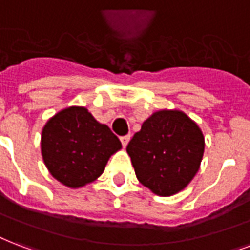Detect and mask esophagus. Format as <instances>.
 Listing matches in <instances>:
<instances>
[{
	"label": "esophagus",
	"mask_w": 250,
	"mask_h": 250,
	"mask_svg": "<svg viewBox=\"0 0 250 250\" xmlns=\"http://www.w3.org/2000/svg\"><path fill=\"white\" fill-rule=\"evenodd\" d=\"M120 140H121V144H123V146L125 147V146L127 145V142L130 141V134H126V136L120 137Z\"/></svg>",
	"instance_id": "obj_1"
}]
</instances>
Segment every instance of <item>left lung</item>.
I'll use <instances>...</instances> for the list:
<instances>
[{
	"label": "left lung",
	"instance_id": "obj_1",
	"mask_svg": "<svg viewBox=\"0 0 250 250\" xmlns=\"http://www.w3.org/2000/svg\"><path fill=\"white\" fill-rule=\"evenodd\" d=\"M137 179L159 196L183 189L198 172L204 137L191 118L179 110H159L142 124L127 144Z\"/></svg>",
	"mask_w": 250,
	"mask_h": 250
}]
</instances>
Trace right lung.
Here are the masks:
<instances>
[{
	"mask_svg": "<svg viewBox=\"0 0 250 250\" xmlns=\"http://www.w3.org/2000/svg\"><path fill=\"white\" fill-rule=\"evenodd\" d=\"M41 147L50 174L67 187L78 188L103 174L121 142L85 108L71 106L47 121Z\"/></svg>",
	"mask_w": 250,
	"mask_h": 250,
	"instance_id": "right-lung-1",
	"label": "right lung"
}]
</instances>
